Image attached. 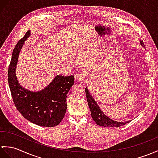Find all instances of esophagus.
<instances>
[{
	"instance_id": "34e87169",
	"label": "esophagus",
	"mask_w": 158,
	"mask_h": 158,
	"mask_svg": "<svg viewBox=\"0 0 158 158\" xmlns=\"http://www.w3.org/2000/svg\"><path fill=\"white\" fill-rule=\"evenodd\" d=\"M77 79L78 81H84L86 79L85 75L83 74H79L77 76Z\"/></svg>"
}]
</instances>
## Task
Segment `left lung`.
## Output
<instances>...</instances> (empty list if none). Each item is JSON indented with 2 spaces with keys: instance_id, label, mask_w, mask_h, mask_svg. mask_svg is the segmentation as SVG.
<instances>
[{
  "instance_id": "1",
  "label": "left lung",
  "mask_w": 158,
  "mask_h": 158,
  "mask_svg": "<svg viewBox=\"0 0 158 158\" xmlns=\"http://www.w3.org/2000/svg\"><path fill=\"white\" fill-rule=\"evenodd\" d=\"M141 45L145 48V45L143 41H140ZM85 94L87 97V100L88 102V105L91 111V118L96 122L98 125H100L102 127H118L120 126H123L127 123H129L131 120L127 121V122H119V121H116L109 118L106 116L105 114L102 112L100 106H98L96 100H94V98L91 96L90 93L89 92L87 87L85 89Z\"/></svg>"
}]
</instances>
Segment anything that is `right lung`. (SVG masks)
I'll list each match as a JSON object with an SVG mask.
<instances>
[{"instance_id": "add662e5", "label": "right lung", "mask_w": 158, "mask_h": 158, "mask_svg": "<svg viewBox=\"0 0 158 158\" xmlns=\"http://www.w3.org/2000/svg\"><path fill=\"white\" fill-rule=\"evenodd\" d=\"M30 35L29 30L13 50L8 71L10 93L17 109L25 118L39 126L55 127L64 116L67 95L74 84V76L57 75L44 89L35 92L21 87L16 77V67L24 42Z\"/></svg>"}]
</instances>
